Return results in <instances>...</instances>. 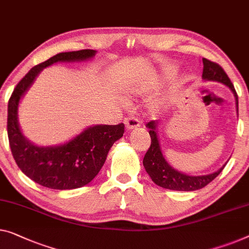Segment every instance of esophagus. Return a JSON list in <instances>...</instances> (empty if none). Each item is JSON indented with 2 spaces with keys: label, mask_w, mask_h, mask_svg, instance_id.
Masks as SVG:
<instances>
[{
  "label": "esophagus",
  "mask_w": 249,
  "mask_h": 249,
  "mask_svg": "<svg viewBox=\"0 0 249 249\" xmlns=\"http://www.w3.org/2000/svg\"><path fill=\"white\" fill-rule=\"evenodd\" d=\"M124 123L126 125V128L127 129H133V128H136L140 126V120L135 116H128L125 118Z\"/></svg>",
  "instance_id": "esophagus-1"
}]
</instances>
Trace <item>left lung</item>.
I'll use <instances>...</instances> for the list:
<instances>
[{
	"mask_svg": "<svg viewBox=\"0 0 249 249\" xmlns=\"http://www.w3.org/2000/svg\"><path fill=\"white\" fill-rule=\"evenodd\" d=\"M203 62V71L202 78L207 80H214L222 83L231 89L236 97L237 108H238V96L235 90L232 83L229 79L227 73L222 69V67L217 64V62L210 61L206 58H202ZM157 124L158 122L151 121L148 122L146 126L148 127V134L151 136V145L148 147L147 152L144 155L143 165L145 168L148 176L151 177L152 181L155 184L160 185L162 188L170 189V190L177 191H195L198 189L206 187L208 183H210L214 178L219 176V173L224 170L225 165L214 173L208 174V176L201 177H190L187 174L178 172L172 166L169 165V163L165 161L163 157L160 144H159L158 136H157Z\"/></svg>",
	"mask_w": 249,
	"mask_h": 249,
	"instance_id": "8db88e82",
	"label": "left lung"
}]
</instances>
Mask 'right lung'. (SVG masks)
<instances>
[{
	"label": "right lung",
	"instance_id": "obj_1",
	"mask_svg": "<svg viewBox=\"0 0 249 249\" xmlns=\"http://www.w3.org/2000/svg\"><path fill=\"white\" fill-rule=\"evenodd\" d=\"M95 53L90 49L61 53L35 66L18 81L9 99L7 136L14 160L25 176L46 188L70 190L90 182L101 171L110 147L124 134L123 123L97 125L64 145L39 147L30 143L18 127V102L44 67L58 61L86 60L94 57Z\"/></svg>",
	"mask_w": 249,
	"mask_h": 249
}]
</instances>
